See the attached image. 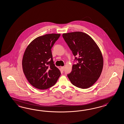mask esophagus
<instances>
[{"mask_svg":"<svg viewBox=\"0 0 124 124\" xmlns=\"http://www.w3.org/2000/svg\"><path fill=\"white\" fill-rule=\"evenodd\" d=\"M61 69H62V71H63L64 70V67H61Z\"/></svg>","mask_w":124,"mask_h":124,"instance_id":"obj_1","label":"esophagus"}]
</instances>
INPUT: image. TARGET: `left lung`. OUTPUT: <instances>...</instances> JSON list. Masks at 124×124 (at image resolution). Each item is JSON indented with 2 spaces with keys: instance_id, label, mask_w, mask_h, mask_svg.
Returning <instances> with one entry per match:
<instances>
[{
  "instance_id": "obj_1",
  "label": "left lung",
  "mask_w": 124,
  "mask_h": 124,
  "mask_svg": "<svg viewBox=\"0 0 124 124\" xmlns=\"http://www.w3.org/2000/svg\"><path fill=\"white\" fill-rule=\"evenodd\" d=\"M62 37L78 63L72 66L67 77L78 88H88L98 79L103 66L102 55L99 47L88 34L81 32L63 33Z\"/></svg>"
}]
</instances>
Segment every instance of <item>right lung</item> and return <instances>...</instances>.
I'll return each mask as SVG.
<instances>
[{
	"label": "right lung",
	"mask_w": 124,
	"mask_h": 124,
	"mask_svg": "<svg viewBox=\"0 0 124 124\" xmlns=\"http://www.w3.org/2000/svg\"><path fill=\"white\" fill-rule=\"evenodd\" d=\"M60 34H48L34 39L25 50L22 60L23 71L30 84L45 90L56 84L60 70L53 62L51 49Z\"/></svg>",
	"instance_id": "obj_1"
}]
</instances>
